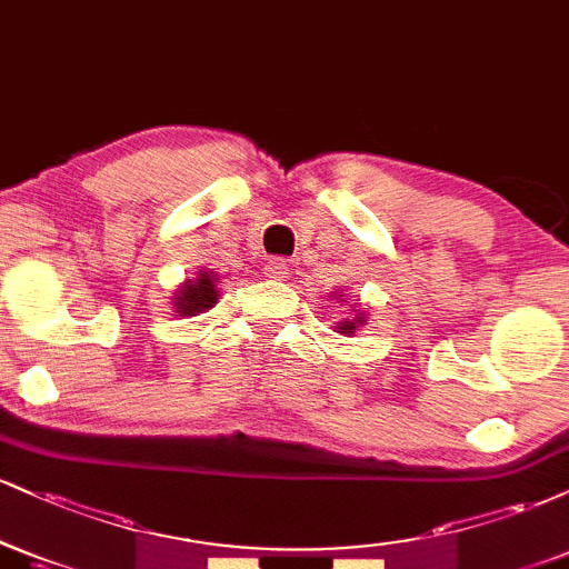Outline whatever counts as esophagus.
I'll list each match as a JSON object with an SVG mask.
<instances>
[{
  "label": "esophagus",
  "instance_id": "esophagus-1",
  "mask_svg": "<svg viewBox=\"0 0 569 569\" xmlns=\"http://www.w3.org/2000/svg\"><path fill=\"white\" fill-rule=\"evenodd\" d=\"M264 276L272 278V280L289 278V264H286L283 259H270V262L264 264Z\"/></svg>",
  "mask_w": 569,
  "mask_h": 569
}]
</instances>
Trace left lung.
I'll list each match as a JSON object with an SVG mask.
<instances>
[{
    "label": "left lung",
    "mask_w": 569,
    "mask_h": 569,
    "mask_svg": "<svg viewBox=\"0 0 569 569\" xmlns=\"http://www.w3.org/2000/svg\"><path fill=\"white\" fill-rule=\"evenodd\" d=\"M339 297H342V293H337V299ZM352 312H356V316H352V318H345V321L342 323H337V331H339V335H356V329H358V326H363V310H352Z\"/></svg>",
    "instance_id": "8db88e82"
}]
</instances>
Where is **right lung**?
I'll use <instances>...</instances> for the list:
<instances>
[{
  "label": "right lung",
  "mask_w": 569,
  "mask_h": 569,
  "mask_svg": "<svg viewBox=\"0 0 569 569\" xmlns=\"http://www.w3.org/2000/svg\"><path fill=\"white\" fill-rule=\"evenodd\" d=\"M219 291H217V276L208 270H200L194 280H184L181 289L173 297V310L179 316H198V312L211 310L217 305Z\"/></svg>",
  "instance_id": "add662e5"
}]
</instances>
